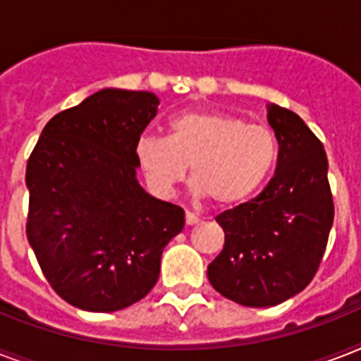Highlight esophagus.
I'll return each mask as SVG.
<instances>
[{
  "instance_id": "obj_1",
  "label": "esophagus",
  "mask_w": 361,
  "mask_h": 361,
  "mask_svg": "<svg viewBox=\"0 0 361 361\" xmlns=\"http://www.w3.org/2000/svg\"><path fill=\"white\" fill-rule=\"evenodd\" d=\"M197 223H198L197 215L191 214V212H187V214H185V225L192 226V225H197Z\"/></svg>"
}]
</instances>
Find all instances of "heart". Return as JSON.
Returning <instances> with one entry per match:
<instances>
[{"label":"heart","instance_id":"b5f03b06","mask_svg":"<svg viewBox=\"0 0 361 361\" xmlns=\"http://www.w3.org/2000/svg\"><path fill=\"white\" fill-rule=\"evenodd\" d=\"M277 138L266 125L243 118L192 110L170 121L166 138L146 136L136 144V157L147 181L169 192L185 180L215 206H232L262 185L277 161Z\"/></svg>","mask_w":361,"mask_h":361}]
</instances>
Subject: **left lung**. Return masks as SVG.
I'll return each mask as SVG.
<instances>
[{
  "instance_id": "1",
  "label": "left lung",
  "mask_w": 361,
  "mask_h": 361,
  "mask_svg": "<svg viewBox=\"0 0 361 361\" xmlns=\"http://www.w3.org/2000/svg\"><path fill=\"white\" fill-rule=\"evenodd\" d=\"M277 166L258 197L215 217L223 251L208 266L215 290L245 307H271L313 281L334 225L322 142L292 110L271 104Z\"/></svg>"
}]
</instances>
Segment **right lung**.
<instances>
[{
	"label": "right lung",
	"mask_w": 361,
	"mask_h": 361,
	"mask_svg": "<svg viewBox=\"0 0 361 361\" xmlns=\"http://www.w3.org/2000/svg\"><path fill=\"white\" fill-rule=\"evenodd\" d=\"M157 104L149 92L101 90L54 116L27 159V241L56 294L84 311L146 296L185 223L136 181V144Z\"/></svg>",
	"instance_id": "obj_1"
}]
</instances>
